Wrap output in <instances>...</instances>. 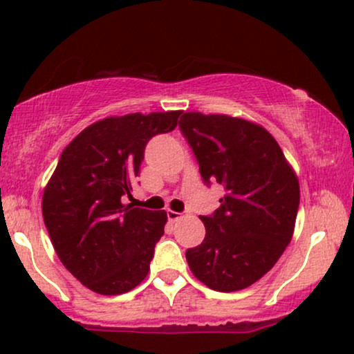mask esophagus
Listing matches in <instances>:
<instances>
[{
  "label": "esophagus",
  "mask_w": 354,
  "mask_h": 354,
  "mask_svg": "<svg viewBox=\"0 0 354 354\" xmlns=\"http://www.w3.org/2000/svg\"><path fill=\"white\" fill-rule=\"evenodd\" d=\"M167 216H168L169 222H176L183 217V214L181 212H174V210H167Z\"/></svg>",
  "instance_id": "34e87169"
}]
</instances>
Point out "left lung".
Here are the masks:
<instances>
[{"mask_svg": "<svg viewBox=\"0 0 354 354\" xmlns=\"http://www.w3.org/2000/svg\"><path fill=\"white\" fill-rule=\"evenodd\" d=\"M180 131L205 185L225 189L221 207L201 216L205 239L186 250L192 274L234 292L263 277L292 239L299 181L274 137L261 125L223 114L185 113Z\"/></svg>", "mask_w": 354, "mask_h": 354, "instance_id": "left-lung-1", "label": "left lung"}]
</instances>
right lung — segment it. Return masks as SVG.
I'll return each mask as SVG.
<instances>
[{"label":"right lung","mask_w":354,"mask_h":354,"mask_svg":"<svg viewBox=\"0 0 354 354\" xmlns=\"http://www.w3.org/2000/svg\"><path fill=\"white\" fill-rule=\"evenodd\" d=\"M181 111L127 114L91 124L62 151L44 191L42 216L64 266L102 296L132 290L150 271L167 212L124 204L151 137Z\"/></svg>","instance_id":"right-lung-1"}]
</instances>
